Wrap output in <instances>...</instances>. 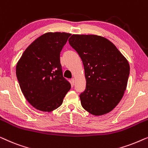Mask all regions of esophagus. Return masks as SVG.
I'll return each mask as SVG.
<instances>
[{
	"label": "esophagus",
	"mask_w": 148,
	"mask_h": 148,
	"mask_svg": "<svg viewBox=\"0 0 148 148\" xmlns=\"http://www.w3.org/2000/svg\"><path fill=\"white\" fill-rule=\"evenodd\" d=\"M75 82V79H74V78L71 79V82H72V84H73V85H74Z\"/></svg>",
	"instance_id": "obj_1"
}]
</instances>
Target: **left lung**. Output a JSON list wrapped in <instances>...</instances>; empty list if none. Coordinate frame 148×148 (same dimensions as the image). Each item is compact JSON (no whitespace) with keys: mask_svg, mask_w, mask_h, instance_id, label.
Listing matches in <instances>:
<instances>
[{"mask_svg":"<svg viewBox=\"0 0 148 148\" xmlns=\"http://www.w3.org/2000/svg\"><path fill=\"white\" fill-rule=\"evenodd\" d=\"M69 42L84 66L86 88L79 96L82 107L95 116L110 112L126 90L130 71L128 60L102 36L73 34Z\"/></svg>","mask_w":148,"mask_h":148,"instance_id":"left-lung-1","label":"left lung"}]
</instances>
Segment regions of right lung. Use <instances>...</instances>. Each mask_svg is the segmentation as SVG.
<instances>
[{"instance_id": "right-lung-1", "label": "right lung", "mask_w": 148, "mask_h": 148, "mask_svg": "<svg viewBox=\"0 0 148 148\" xmlns=\"http://www.w3.org/2000/svg\"><path fill=\"white\" fill-rule=\"evenodd\" d=\"M71 34L48 32L34 40L16 66L20 88L28 102L44 112H51L63 102L71 84L62 76L60 52Z\"/></svg>"}]
</instances>
